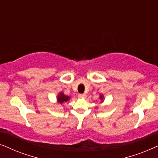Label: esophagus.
Listing matches in <instances>:
<instances>
[{
  "label": "esophagus",
  "instance_id": "1",
  "mask_svg": "<svg viewBox=\"0 0 158 158\" xmlns=\"http://www.w3.org/2000/svg\"><path fill=\"white\" fill-rule=\"evenodd\" d=\"M79 98H86V94H79L78 95Z\"/></svg>",
  "mask_w": 158,
  "mask_h": 158
}]
</instances>
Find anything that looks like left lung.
Returning a JSON list of instances; mask_svg holds the SVG:
<instances>
[{
	"label": "left lung",
	"instance_id": "obj_1",
	"mask_svg": "<svg viewBox=\"0 0 158 158\" xmlns=\"http://www.w3.org/2000/svg\"><path fill=\"white\" fill-rule=\"evenodd\" d=\"M99 98H100V100L103 102V101H104V96H103V94H101L100 96H99Z\"/></svg>",
	"mask_w": 158,
	"mask_h": 158
}]
</instances>
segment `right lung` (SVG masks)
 Segmentation results:
<instances>
[{
	"label": "right lung",
	"instance_id": "obj_1",
	"mask_svg": "<svg viewBox=\"0 0 158 158\" xmlns=\"http://www.w3.org/2000/svg\"><path fill=\"white\" fill-rule=\"evenodd\" d=\"M70 99V97L64 95L62 92H60L58 94L57 96V104H62L64 102H67Z\"/></svg>",
	"mask_w": 158,
	"mask_h": 158
}]
</instances>
